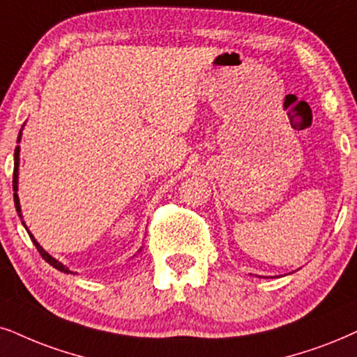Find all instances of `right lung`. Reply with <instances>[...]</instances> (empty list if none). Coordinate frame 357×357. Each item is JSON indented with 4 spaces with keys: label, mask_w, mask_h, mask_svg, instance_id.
Returning a JSON list of instances; mask_svg holds the SVG:
<instances>
[{
    "label": "right lung",
    "mask_w": 357,
    "mask_h": 357,
    "mask_svg": "<svg viewBox=\"0 0 357 357\" xmlns=\"http://www.w3.org/2000/svg\"><path fill=\"white\" fill-rule=\"evenodd\" d=\"M21 139V132H20V135H17V142H20ZM17 161H20V146H16V150H15V173H13V189H15V206H16V211H17V214L21 215V206H20V197H17V194H16V191H17ZM24 224V222H22ZM26 227V225H24ZM29 237H31V241H33V243L36 245V249H38V252L40 255H43V259L47 261V264H51L54 268H57V270H61V272H64V273H69V268L67 267H64V265L61 264V261L59 260H56V259H52L51 255L47 254L46 250L43 249V247L39 245L38 243V241H36V238L33 237V234H29Z\"/></svg>",
    "instance_id": "obj_1"
}]
</instances>
